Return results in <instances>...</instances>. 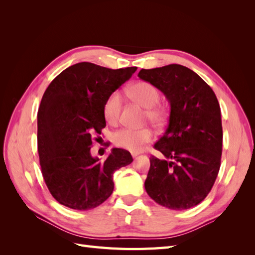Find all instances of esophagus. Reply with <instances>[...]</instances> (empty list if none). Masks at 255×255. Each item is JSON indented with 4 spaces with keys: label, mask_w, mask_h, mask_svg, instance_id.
<instances>
[{
    "label": "esophagus",
    "mask_w": 255,
    "mask_h": 255,
    "mask_svg": "<svg viewBox=\"0 0 255 255\" xmlns=\"http://www.w3.org/2000/svg\"><path fill=\"white\" fill-rule=\"evenodd\" d=\"M138 155H139V153H138V152H132V156L135 158L136 156H138Z\"/></svg>",
    "instance_id": "obj_1"
}]
</instances>
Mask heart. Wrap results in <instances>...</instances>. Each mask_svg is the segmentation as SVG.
Returning <instances> with one entry per match:
<instances>
[{
	"label": "heart",
	"instance_id": "1",
	"mask_svg": "<svg viewBox=\"0 0 255 255\" xmlns=\"http://www.w3.org/2000/svg\"><path fill=\"white\" fill-rule=\"evenodd\" d=\"M128 97L141 105L145 111V118L155 126H161L166 119V111L158 105L159 91L148 82H137L130 85L128 89ZM122 98L117 91H114L106 98L103 105V116L106 122L116 125L118 122L121 112ZM153 139V133L149 128H121L113 136L114 143L122 149L132 152H139L145 143Z\"/></svg>",
	"mask_w": 255,
	"mask_h": 255
}]
</instances>
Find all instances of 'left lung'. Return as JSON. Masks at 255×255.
Instances as JSON below:
<instances>
[{
    "label": "left lung",
    "mask_w": 255,
    "mask_h": 255,
    "mask_svg": "<svg viewBox=\"0 0 255 255\" xmlns=\"http://www.w3.org/2000/svg\"><path fill=\"white\" fill-rule=\"evenodd\" d=\"M138 76L159 89L170 103L168 127L154 144L165 158L150 157L145 191L159 205L187 210L210 194L220 169L218 100L196 72L181 65L141 69Z\"/></svg>",
    "instance_id": "left-lung-1"
}]
</instances>
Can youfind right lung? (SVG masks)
<instances>
[{"label":"right lung","instance_id":"1","mask_svg":"<svg viewBox=\"0 0 255 255\" xmlns=\"http://www.w3.org/2000/svg\"><path fill=\"white\" fill-rule=\"evenodd\" d=\"M136 70L79 63L44 91L37 115L38 154L45 185L60 204L78 211L102 204L113 194L114 172L133 161L128 151L117 148L100 161L90 148L106 126V98Z\"/></svg>","mask_w":255,"mask_h":255}]
</instances>
